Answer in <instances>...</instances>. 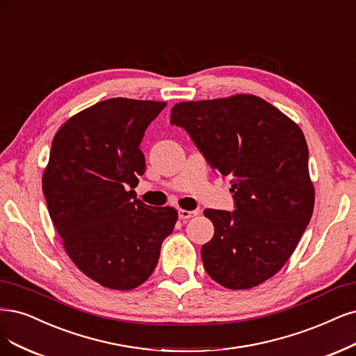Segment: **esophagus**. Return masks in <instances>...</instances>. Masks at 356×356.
I'll list each match as a JSON object with an SVG mask.
<instances>
[{
	"label": "esophagus",
	"instance_id": "obj_1",
	"mask_svg": "<svg viewBox=\"0 0 356 356\" xmlns=\"http://www.w3.org/2000/svg\"><path fill=\"white\" fill-rule=\"evenodd\" d=\"M197 215H199V211H179L178 212L179 219H190V218H194Z\"/></svg>",
	"mask_w": 356,
	"mask_h": 356
}]
</instances>
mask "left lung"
<instances>
[{
    "instance_id": "left-lung-1",
    "label": "left lung",
    "mask_w": 356,
    "mask_h": 356,
    "mask_svg": "<svg viewBox=\"0 0 356 356\" xmlns=\"http://www.w3.org/2000/svg\"><path fill=\"white\" fill-rule=\"evenodd\" d=\"M186 131L209 166L231 179L234 211L206 209L215 232L202 246L206 273L231 290L259 286L295 252L314 211L303 132L254 95L178 103Z\"/></svg>"
}]
</instances>
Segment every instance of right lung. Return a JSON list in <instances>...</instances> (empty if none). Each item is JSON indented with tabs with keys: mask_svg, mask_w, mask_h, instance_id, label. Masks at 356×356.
I'll return each mask as SVG.
<instances>
[{
	"mask_svg": "<svg viewBox=\"0 0 356 356\" xmlns=\"http://www.w3.org/2000/svg\"><path fill=\"white\" fill-rule=\"evenodd\" d=\"M165 106L108 99L70 118L53 140L42 177L48 213L72 262L107 289L143 284L177 222L174 207L144 204L132 190L145 170L144 132Z\"/></svg>",
	"mask_w": 356,
	"mask_h": 356,
	"instance_id": "1",
	"label": "right lung"
}]
</instances>
